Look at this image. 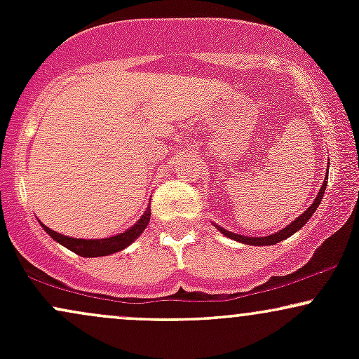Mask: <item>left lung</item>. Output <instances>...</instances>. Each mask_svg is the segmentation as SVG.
I'll list each match as a JSON object with an SVG mask.
<instances>
[{"instance_id":"8db88e82","label":"left lung","mask_w":359,"mask_h":359,"mask_svg":"<svg viewBox=\"0 0 359 359\" xmlns=\"http://www.w3.org/2000/svg\"><path fill=\"white\" fill-rule=\"evenodd\" d=\"M325 185H327V174H325L324 184H323V187H320L319 194H317L316 201H314V203H312L311 205H309V208H307V211L300 214V216L297 217V219H295V221H292L290 224L287 226V228L280 229L278 233H273V234H270V236H263V238H257V236H253V238H251V236H243V234L231 233V231H228V229L221 228V226H216V228L219 229V231H221L222 234H224V236L231 238V240H234V241L245 243V245H253V246H270V245H277V243L283 241V240H287V238H290L292 234H294V233H297L300 228H304V226H306V222H307L309 219H311V216H312V214L316 212L317 205L320 204V199H323V196H324V191H325Z\"/></svg>"}]
</instances>
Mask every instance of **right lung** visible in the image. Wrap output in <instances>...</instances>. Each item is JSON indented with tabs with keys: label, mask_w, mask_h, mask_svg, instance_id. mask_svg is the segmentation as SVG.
Wrapping results in <instances>:
<instances>
[{
	"label": "right lung",
	"mask_w": 359,
	"mask_h": 359,
	"mask_svg": "<svg viewBox=\"0 0 359 359\" xmlns=\"http://www.w3.org/2000/svg\"><path fill=\"white\" fill-rule=\"evenodd\" d=\"M150 205L147 208L145 214H143L140 219L131 226L130 229L126 231L116 234V236H111V238H104V240H81V238H71V236H65V234H60L57 231H52L50 228L42 224V228L47 231V234L50 238H53L57 243H60L62 246H65L67 250L74 251L76 255L79 257H86V258H94V257H108V255L118 253V251L125 250L126 246H130L140 234L143 233V229L148 226V221H150Z\"/></svg>",
	"instance_id": "add662e5"
}]
</instances>
